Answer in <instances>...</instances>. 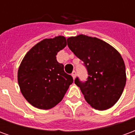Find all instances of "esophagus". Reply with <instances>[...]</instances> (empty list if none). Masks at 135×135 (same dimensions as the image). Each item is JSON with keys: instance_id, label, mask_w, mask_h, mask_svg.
<instances>
[{"instance_id": "esophagus-1", "label": "esophagus", "mask_w": 135, "mask_h": 135, "mask_svg": "<svg viewBox=\"0 0 135 135\" xmlns=\"http://www.w3.org/2000/svg\"><path fill=\"white\" fill-rule=\"evenodd\" d=\"M76 71H73V72L71 73V76H72V77H73V79H75V77H76Z\"/></svg>"}]
</instances>
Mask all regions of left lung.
<instances>
[{"instance_id": "1", "label": "left lung", "mask_w": 135, "mask_h": 135, "mask_svg": "<svg viewBox=\"0 0 135 135\" xmlns=\"http://www.w3.org/2000/svg\"><path fill=\"white\" fill-rule=\"evenodd\" d=\"M68 46L84 62L88 77L74 82L95 109L106 110L119 100L126 85L124 60L111 45L96 37L79 35L67 39Z\"/></svg>"}]
</instances>
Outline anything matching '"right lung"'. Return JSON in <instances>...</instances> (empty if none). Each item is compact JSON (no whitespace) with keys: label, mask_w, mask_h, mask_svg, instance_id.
Returning a JSON list of instances; mask_svg holds the SVG:
<instances>
[{"label":"right lung","mask_w":135,"mask_h":135,"mask_svg":"<svg viewBox=\"0 0 135 135\" xmlns=\"http://www.w3.org/2000/svg\"><path fill=\"white\" fill-rule=\"evenodd\" d=\"M66 46L64 36L45 39L29 50L18 70V83L23 96L32 105L50 109L61 101L73 78L56 60Z\"/></svg>","instance_id":"obj_1"}]
</instances>
